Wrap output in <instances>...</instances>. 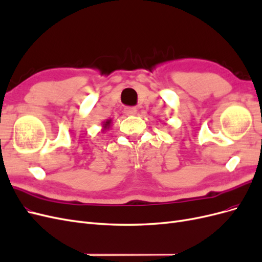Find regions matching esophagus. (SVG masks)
Returning <instances> with one entry per match:
<instances>
[{
  "instance_id": "1",
  "label": "esophagus",
  "mask_w": 262,
  "mask_h": 262,
  "mask_svg": "<svg viewBox=\"0 0 262 262\" xmlns=\"http://www.w3.org/2000/svg\"><path fill=\"white\" fill-rule=\"evenodd\" d=\"M137 112H138L137 108H134V107H125L123 110L124 115H126V116H134L137 114Z\"/></svg>"
}]
</instances>
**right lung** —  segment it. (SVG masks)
I'll list each match as a JSON object with an SVG mask.
<instances>
[{
    "instance_id": "right-lung-1",
    "label": "right lung",
    "mask_w": 262,
    "mask_h": 262,
    "mask_svg": "<svg viewBox=\"0 0 262 262\" xmlns=\"http://www.w3.org/2000/svg\"><path fill=\"white\" fill-rule=\"evenodd\" d=\"M110 123H112V120H107V121H105V122H104V124H102V126H104V130L109 129Z\"/></svg>"
}]
</instances>
